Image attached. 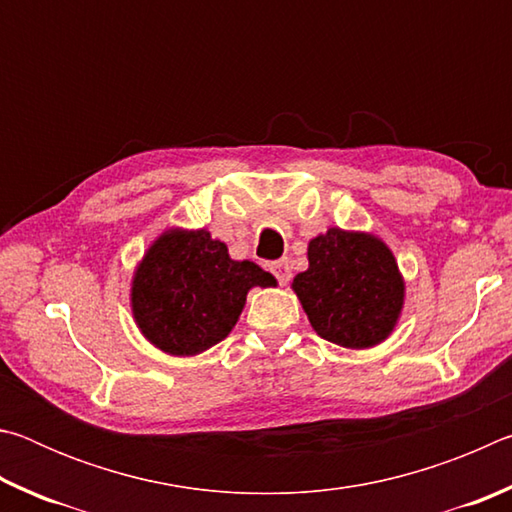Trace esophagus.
Returning a JSON list of instances; mask_svg holds the SVG:
<instances>
[{
    "instance_id": "34e87169",
    "label": "esophagus",
    "mask_w": 512,
    "mask_h": 512,
    "mask_svg": "<svg viewBox=\"0 0 512 512\" xmlns=\"http://www.w3.org/2000/svg\"><path fill=\"white\" fill-rule=\"evenodd\" d=\"M271 271L277 277V282L280 284H287L291 280V264L289 259H280V262H273L271 264Z\"/></svg>"
}]
</instances>
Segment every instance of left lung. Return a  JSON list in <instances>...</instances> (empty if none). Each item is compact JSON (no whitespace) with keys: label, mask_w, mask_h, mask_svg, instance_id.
I'll return each mask as SVG.
<instances>
[{"label":"left lung","mask_w":512,"mask_h":512,"mask_svg":"<svg viewBox=\"0 0 512 512\" xmlns=\"http://www.w3.org/2000/svg\"><path fill=\"white\" fill-rule=\"evenodd\" d=\"M309 268L293 277L314 332L366 350L393 334L404 307V277L393 250L370 232L329 228L309 241Z\"/></svg>","instance_id":"left-lung-1"}]
</instances>
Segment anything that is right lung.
Returning a JSON list of instances; mask_svg holds the SVG:
<instances>
[{
  "instance_id": "right-lung-1",
  "label": "right lung",
  "mask_w": 512,
  "mask_h": 512,
  "mask_svg": "<svg viewBox=\"0 0 512 512\" xmlns=\"http://www.w3.org/2000/svg\"><path fill=\"white\" fill-rule=\"evenodd\" d=\"M275 277L237 262L207 230L171 228L153 241L131 284L133 318L144 339L171 357H194L232 332L253 287Z\"/></svg>"
}]
</instances>
